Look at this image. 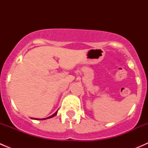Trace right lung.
<instances>
[{
    "label": "right lung",
    "mask_w": 148,
    "mask_h": 148,
    "mask_svg": "<svg viewBox=\"0 0 148 148\" xmlns=\"http://www.w3.org/2000/svg\"><path fill=\"white\" fill-rule=\"evenodd\" d=\"M56 114H57V112H55L54 114H52V115H51V116H50V117H46V118H44V119H39V120H46V119L51 118V117H54V116H56Z\"/></svg>",
    "instance_id": "obj_1"
}]
</instances>
